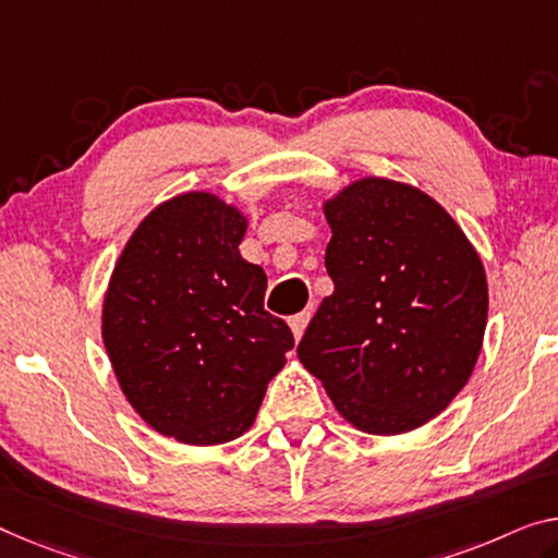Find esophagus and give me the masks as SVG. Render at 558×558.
I'll return each instance as SVG.
<instances>
[{
	"mask_svg": "<svg viewBox=\"0 0 558 558\" xmlns=\"http://www.w3.org/2000/svg\"><path fill=\"white\" fill-rule=\"evenodd\" d=\"M306 324H308V312H302V314L291 316L289 327H291V333H294V339H302V337H304Z\"/></svg>",
	"mask_w": 558,
	"mask_h": 558,
	"instance_id": "obj_1",
	"label": "esophagus"
}]
</instances>
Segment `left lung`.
Here are the masks:
<instances>
[{
    "mask_svg": "<svg viewBox=\"0 0 558 558\" xmlns=\"http://www.w3.org/2000/svg\"><path fill=\"white\" fill-rule=\"evenodd\" d=\"M333 281L296 347L333 409L364 434H409L466 387L482 354V256L434 196L362 177L322 204Z\"/></svg>",
    "mask_w": 558,
    "mask_h": 558,
    "instance_id": "8db88e82",
    "label": "left lung"
}]
</instances>
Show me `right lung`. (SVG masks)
I'll list each match as a JSON object with an SVG mask.
<instances>
[{"label":"right lung","mask_w":558,"mask_h":558,"mask_svg":"<svg viewBox=\"0 0 558 558\" xmlns=\"http://www.w3.org/2000/svg\"><path fill=\"white\" fill-rule=\"evenodd\" d=\"M246 227L219 194L171 196L132 231L101 302L119 389L154 432L190 447L250 432L294 347L264 312L267 274L239 252Z\"/></svg>","instance_id":"add662e5"}]
</instances>
